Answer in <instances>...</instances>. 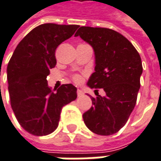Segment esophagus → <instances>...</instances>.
Returning <instances> with one entry per match:
<instances>
[{
	"label": "esophagus",
	"mask_w": 161,
	"mask_h": 161,
	"mask_svg": "<svg viewBox=\"0 0 161 161\" xmlns=\"http://www.w3.org/2000/svg\"><path fill=\"white\" fill-rule=\"evenodd\" d=\"M77 96H78V97H81V96H83V95H84V92H82L81 90H79V89H78V90L77 91Z\"/></svg>",
	"instance_id": "34e87169"
}]
</instances>
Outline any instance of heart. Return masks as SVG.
I'll list each match as a JSON object with an SVG mask.
<instances>
[{
  "instance_id": "heart-1",
  "label": "heart",
  "mask_w": 161,
  "mask_h": 161,
  "mask_svg": "<svg viewBox=\"0 0 161 161\" xmlns=\"http://www.w3.org/2000/svg\"><path fill=\"white\" fill-rule=\"evenodd\" d=\"M73 80H74V82H76V83H81L82 82V77H81V76H79V75H77V74H76V75H74L72 77Z\"/></svg>"
}]
</instances>
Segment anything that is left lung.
<instances>
[{
  "mask_svg": "<svg viewBox=\"0 0 161 161\" xmlns=\"http://www.w3.org/2000/svg\"><path fill=\"white\" fill-rule=\"evenodd\" d=\"M78 36L92 46L96 57L95 72L87 84L96 89L97 97H92V106L83 115L84 123L96 134L112 135L134 109L143 71L141 58L131 42L115 30L83 26L75 34ZM97 88L104 90V97Z\"/></svg>",
  "mask_w": 161,
  "mask_h": 161,
  "instance_id": "8db88e82",
  "label": "left lung"
}]
</instances>
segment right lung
<instances>
[{
    "instance_id": "right-lung-1",
    "label": "right lung",
    "mask_w": 161,
    "mask_h": 161,
    "mask_svg": "<svg viewBox=\"0 0 161 161\" xmlns=\"http://www.w3.org/2000/svg\"><path fill=\"white\" fill-rule=\"evenodd\" d=\"M78 27L56 23L37 26L19 42L8 62L11 107L21 126L32 135L53 132L63 106L77 98V88L71 84H63L56 93L51 92L47 77L57 64V48Z\"/></svg>"
}]
</instances>
